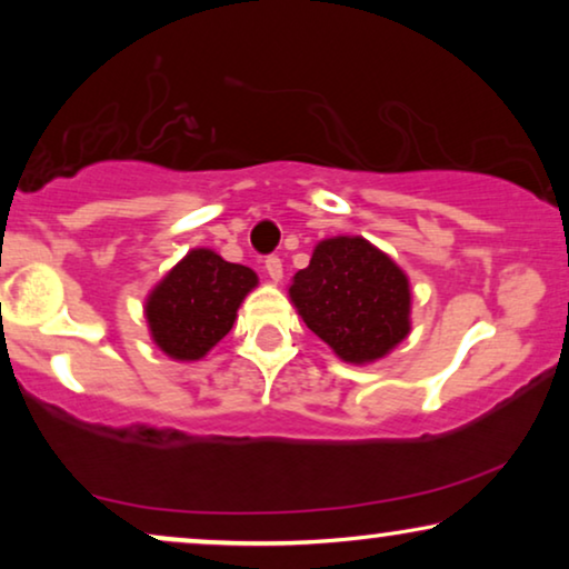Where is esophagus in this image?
<instances>
[{"instance_id": "1", "label": "esophagus", "mask_w": 569, "mask_h": 569, "mask_svg": "<svg viewBox=\"0 0 569 569\" xmlns=\"http://www.w3.org/2000/svg\"><path fill=\"white\" fill-rule=\"evenodd\" d=\"M263 269H267L271 282H282V259L279 256H267L263 259Z\"/></svg>"}]
</instances>
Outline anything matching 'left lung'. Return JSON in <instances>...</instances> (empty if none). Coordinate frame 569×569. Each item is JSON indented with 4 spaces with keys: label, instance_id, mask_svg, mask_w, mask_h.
<instances>
[{
    "label": "left lung",
    "instance_id": "left-lung-1",
    "mask_svg": "<svg viewBox=\"0 0 569 569\" xmlns=\"http://www.w3.org/2000/svg\"><path fill=\"white\" fill-rule=\"evenodd\" d=\"M290 300L337 357L376 362L409 337V279L391 256L360 236L326 238L292 277Z\"/></svg>",
    "mask_w": 569,
    "mask_h": 569
}]
</instances>
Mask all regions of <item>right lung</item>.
<instances>
[{"label":"right lung","instance_id":"1","mask_svg":"<svg viewBox=\"0 0 569 569\" xmlns=\"http://www.w3.org/2000/svg\"><path fill=\"white\" fill-rule=\"evenodd\" d=\"M259 284L253 269L193 248L147 295L150 337L170 360H201L238 318L240 302Z\"/></svg>","mask_w":569,"mask_h":569}]
</instances>
